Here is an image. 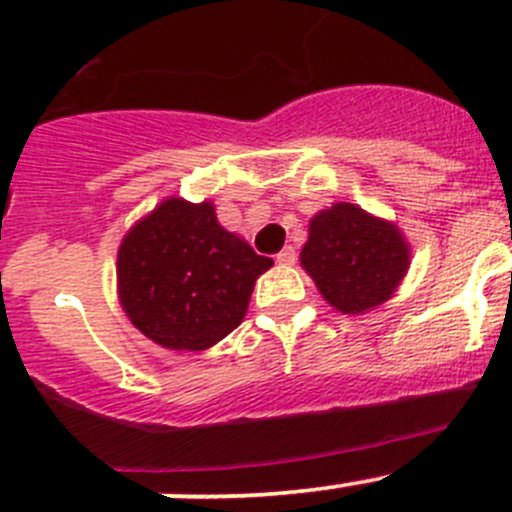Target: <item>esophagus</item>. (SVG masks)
I'll return each instance as SVG.
<instances>
[{
  "label": "esophagus",
  "instance_id": "obj_1",
  "mask_svg": "<svg viewBox=\"0 0 512 512\" xmlns=\"http://www.w3.org/2000/svg\"><path fill=\"white\" fill-rule=\"evenodd\" d=\"M295 260H297V252H295V247H290V245H287L285 250H280V252H277V265H282V267H290V265H295Z\"/></svg>",
  "mask_w": 512,
  "mask_h": 512
}]
</instances>
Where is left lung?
<instances>
[{
    "label": "left lung",
    "mask_w": 512,
    "mask_h": 512,
    "mask_svg": "<svg viewBox=\"0 0 512 512\" xmlns=\"http://www.w3.org/2000/svg\"><path fill=\"white\" fill-rule=\"evenodd\" d=\"M300 262L335 310L362 315L398 290L410 267V245L393 222L337 202L310 220Z\"/></svg>",
    "instance_id": "obj_1"
}]
</instances>
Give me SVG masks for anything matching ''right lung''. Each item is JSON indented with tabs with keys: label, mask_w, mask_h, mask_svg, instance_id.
I'll list each match as a JSON object with an SVG mask.
<instances>
[{
	"label": "right lung",
	"mask_w": 512,
	"mask_h": 512,
	"mask_svg": "<svg viewBox=\"0 0 512 512\" xmlns=\"http://www.w3.org/2000/svg\"><path fill=\"white\" fill-rule=\"evenodd\" d=\"M217 222L212 202L167 197L117 252V292L132 325L167 350H207L245 320L255 280L270 270Z\"/></svg>",
	"instance_id": "right-lung-1"
}]
</instances>
